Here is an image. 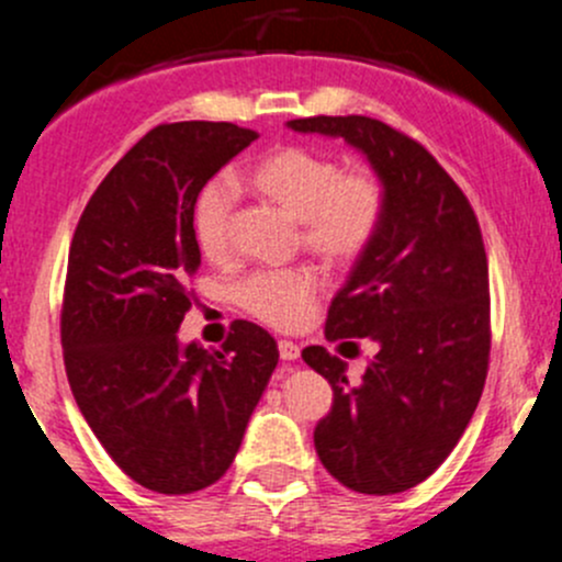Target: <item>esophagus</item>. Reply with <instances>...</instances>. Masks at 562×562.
<instances>
[{"instance_id": "1", "label": "esophagus", "mask_w": 562, "mask_h": 562, "mask_svg": "<svg viewBox=\"0 0 562 562\" xmlns=\"http://www.w3.org/2000/svg\"><path fill=\"white\" fill-rule=\"evenodd\" d=\"M277 348H280L282 361H296L299 353H302V348H299L296 342H291V339H280V342H277Z\"/></svg>"}]
</instances>
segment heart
I'll use <instances>...</instances> for the list:
<instances>
[{"label":"heart","mask_w":562,"mask_h":562,"mask_svg":"<svg viewBox=\"0 0 562 562\" xmlns=\"http://www.w3.org/2000/svg\"><path fill=\"white\" fill-rule=\"evenodd\" d=\"M247 184L263 203L299 220L302 245L328 266H350L367 252L386 214V184L372 168H348L315 146H277L247 171ZM236 190L214 179L198 195L192 231L209 260L234 252ZM321 280L313 269L260 271L241 282L239 304L271 328H299L313 315Z\"/></svg>","instance_id":"1"}]
</instances>
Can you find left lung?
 I'll return each instance as SVG.
<instances>
[{"mask_svg": "<svg viewBox=\"0 0 562 562\" xmlns=\"http://www.w3.org/2000/svg\"><path fill=\"white\" fill-rule=\"evenodd\" d=\"M288 127L339 135L386 184V214L326 317V339H372L359 383L321 345L302 359L331 383L315 427L323 468L361 495L422 484L454 451L490 370V266L468 195L416 138L372 116H307Z\"/></svg>", "mask_w": 562, "mask_h": 562, "instance_id": "left-lung-1", "label": "left lung"}]
</instances>
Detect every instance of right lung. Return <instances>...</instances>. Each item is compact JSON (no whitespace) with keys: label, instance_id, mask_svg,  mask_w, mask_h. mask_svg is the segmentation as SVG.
<instances>
[{"label":"right lung","instance_id":"1","mask_svg":"<svg viewBox=\"0 0 562 562\" xmlns=\"http://www.w3.org/2000/svg\"><path fill=\"white\" fill-rule=\"evenodd\" d=\"M255 138L231 122L157 124L100 181L70 241L67 381L108 457L160 495L223 479L280 359L249 321L220 350L176 339L201 263L198 192Z\"/></svg>","mask_w":562,"mask_h":562}]
</instances>
